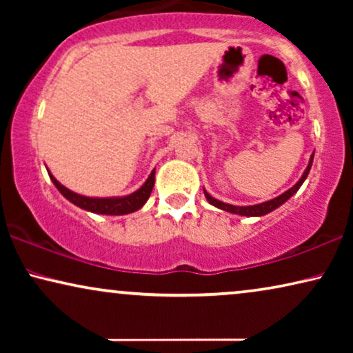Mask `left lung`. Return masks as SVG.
Segmentation results:
<instances>
[{"instance_id":"8db88e82","label":"left lung","mask_w":353,"mask_h":353,"mask_svg":"<svg viewBox=\"0 0 353 353\" xmlns=\"http://www.w3.org/2000/svg\"><path fill=\"white\" fill-rule=\"evenodd\" d=\"M312 163H313V154L310 156V161H308V165L305 168V172L302 173V176L299 178V181L296 183V185H294L292 188H289L288 191H284L283 194L273 197V199H270L267 202H262V204H255V205H233V204H226V202H221L219 199H215V197H212L205 190H204V196H205V199L209 201V204L216 207V209L230 212V214L243 215V216H263V215L270 214V212H273L274 209H278L279 205H283L284 202H286L288 199H291V197L296 194V192L299 191V188L302 186V183L307 180L308 172H310V168H312Z\"/></svg>"}]
</instances>
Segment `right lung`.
Wrapping results in <instances>:
<instances>
[{
    "label": "right lung",
    "instance_id": "obj_1",
    "mask_svg": "<svg viewBox=\"0 0 353 353\" xmlns=\"http://www.w3.org/2000/svg\"><path fill=\"white\" fill-rule=\"evenodd\" d=\"M48 175H50L51 181L54 183V186L59 190L61 194L64 196L67 201H70L72 204L80 207V209L101 215H127L132 214V212L139 210L144 204H146V201L152 192L154 181H156V168H154L151 175L148 176V180L144 181V185L141 188H138V190L132 192V194L115 197H90L79 194V192L70 191L69 188L61 185V183L52 176V173L50 170H48Z\"/></svg>",
    "mask_w": 353,
    "mask_h": 353
}]
</instances>
